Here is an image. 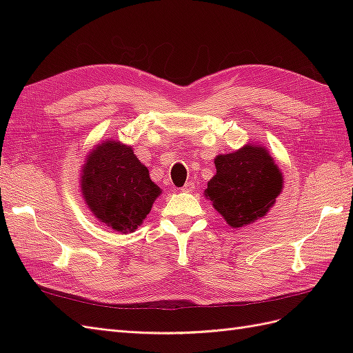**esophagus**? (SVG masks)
Returning a JSON list of instances; mask_svg holds the SVG:
<instances>
[{"mask_svg":"<svg viewBox=\"0 0 353 353\" xmlns=\"http://www.w3.org/2000/svg\"><path fill=\"white\" fill-rule=\"evenodd\" d=\"M194 190V183H191V181H188V183H185V185L181 188V191H184V193H193Z\"/></svg>","mask_w":353,"mask_h":353,"instance_id":"34e87169","label":"esophagus"}]
</instances>
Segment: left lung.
<instances>
[{
  "label": "left lung",
  "instance_id": "8db88e82",
  "mask_svg": "<svg viewBox=\"0 0 353 353\" xmlns=\"http://www.w3.org/2000/svg\"><path fill=\"white\" fill-rule=\"evenodd\" d=\"M215 168L205 197L231 228L263 218L283 191V172L261 144L248 143L232 153L218 154Z\"/></svg>",
  "mask_w": 353,
  "mask_h": 353
}]
</instances>
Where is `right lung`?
Masks as SVG:
<instances>
[{"label": "right lung", "mask_w": 353, "mask_h": 353, "mask_svg": "<svg viewBox=\"0 0 353 353\" xmlns=\"http://www.w3.org/2000/svg\"><path fill=\"white\" fill-rule=\"evenodd\" d=\"M81 194L90 212L117 232H134L162 194L132 145L116 140L99 143L85 157Z\"/></svg>", "instance_id": "obj_1"}]
</instances>
